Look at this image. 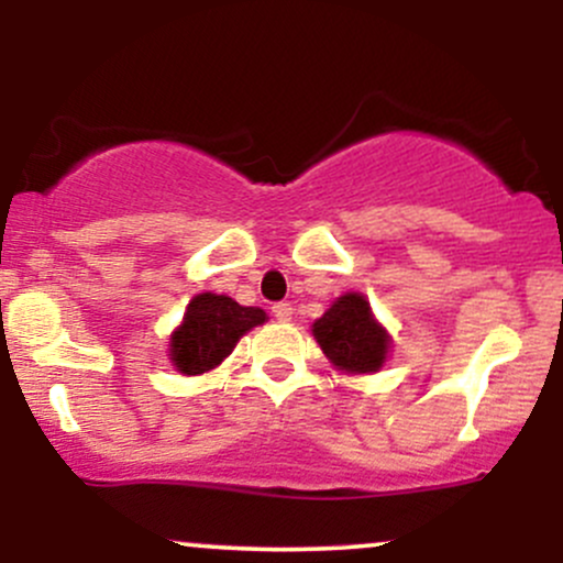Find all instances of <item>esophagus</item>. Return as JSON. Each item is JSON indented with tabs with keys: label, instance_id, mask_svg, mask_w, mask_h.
<instances>
[{
	"label": "esophagus",
	"instance_id": "obj_1",
	"mask_svg": "<svg viewBox=\"0 0 563 563\" xmlns=\"http://www.w3.org/2000/svg\"><path fill=\"white\" fill-rule=\"evenodd\" d=\"M273 318L280 320V322H288L290 318H294V307H290L288 301L273 303Z\"/></svg>",
	"mask_w": 563,
	"mask_h": 563
}]
</instances>
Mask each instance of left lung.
Wrapping results in <instances>:
<instances>
[{
	"label": "left lung",
	"instance_id": "left-lung-1",
	"mask_svg": "<svg viewBox=\"0 0 563 563\" xmlns=\"http://www.w3.org/2000/svg\"><path fill=\"white\" fill-rule=\"evenodd\" d=\"M314 339L333 365L349 373L378 371L386 360L389 335L373 320L360 294H346L312 325Z\"/></svg>",
	"mask_w": 563,
	"mask_h": 563
}]
</instances>
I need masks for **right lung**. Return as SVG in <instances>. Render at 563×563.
Instances as JSON below:
<instances>
[{
    "mask_svg": "<svg viewBox=\"0 0 563 563\" xmlns=\"http://www.w3.org/2000/svg\"><path fill=\"white\" fill-rule=\"evenodd\" d=\"M267 314L256 307H241L230 296L200 294L187 303L185 322L172 335V360L187 376L211 371L235 349L238 339Z\"/></svg>",
    "mask_w": 563,
    "mask_h": 563,
    "instance_id": "right-lung-1",
    "label": "right lung"
}]
</instances>
